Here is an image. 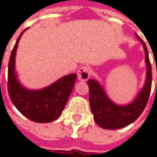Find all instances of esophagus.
Here are the masks:
<instances>
[{"mask_svg": "<svg viewBox=\"0 0 157 157\" xmlns=\"http://www.w3.org/2000/svg\"><path fill=\"white\" fill-rule=\"evenodd\" d=\"M90 68L87 66H82L77 71V76L80 81H87L90 78Z\"/></svg>", "mask_w": 157, "mask_h": 157, "instance_id": "obj_1", "label": "esophagus"}]
</instances>
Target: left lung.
Returning <instances> with one entry per match:
<instances>
[{"instance_id": "8db88e82", "label": "left lung", "mask_w": 157, "mask_h": 157, "mask_svg": "<svg viewBox=\"0 0 157 157\" xmlns=\"http://www.w3.org/2000/svg\"><path fill=\"white\" fill-rule=\"evenodd\" d=\"M137 38L142 43L145 51L147 79L142 90H140L133 102L128 105H117L108 98L105 90L97 81L92 79L88 81L90 90L89 99L94 119L96 123L104 129H119L128 126L140 117L147 104L152 84L151 64L146 44L138 35Z\"/></svg>"}]
</instances>
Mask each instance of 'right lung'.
Returning <instances> with one entry per match:
<instances>
[{"label": "right lung", "mask_w": 157, "mask_h": 157, "mask_svg": "<svg viewBox=\"0 0 157 157\" xmlns=\"http://www.w3.org/2000/svg\"><path fill=\"white\" fill-rule=\"evenodd\" d=\"M24 31L18 37L11 52L8 67V92L13 105L27 119L38 123H48L61 115L75 85L76 75H66L43 90H29L24 88L15 74V56L19 39Z\"/></svg>", "instance_id": "obj_1"}]
</instances>
